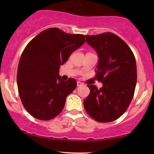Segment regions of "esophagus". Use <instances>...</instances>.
I'll use <instances>...</instances> for the list:
<instances>
[{
  "instance_id": "34e87169",
  "label": "esophagus",
  "mask_w": 154,
  "mask_h": 154,
  "mask_svg": "<svg viewBox=\"0 0 154 154\" xmlns=\"http://www.w3.org/2000/svg\"><path fill=\"white\" fill-rule=\"evenodd\" d=\"M81 85H82V83L79 82V81H77V87H79V86H81Z\"/></svg>"
}]
</instances>
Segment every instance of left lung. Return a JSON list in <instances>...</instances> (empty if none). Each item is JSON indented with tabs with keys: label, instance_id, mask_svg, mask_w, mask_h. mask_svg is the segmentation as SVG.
Returning a JSON list of instances; mask_svg holds the SVG:
<instances>
[{
	"label": "left lung",
	"instance_id": "left-lung-1",
	"mask_svg": "<svg viewBox=\"0 0 154 154\" xmlns=\"http://www.w3.org/2000/svg\"><path fill=\"white\" fill-rule=\"evenodd\" d=\"M85 38L98 54L95 77L103 87L88 85L91 92L84 100L85 109L100 122L114 121L126 111L133 98L137 82L135 56L128 44L114 33Z\"/></svg>",
	"mask_w": 154,
	"mask_h": 154
}]
</instances>
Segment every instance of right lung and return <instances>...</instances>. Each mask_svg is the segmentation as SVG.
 <instances>
[{
	"label": "right lung",
	"instance_id": "add662e5",
	"mask_svg": "<svg viewBox=\"0 0 154 154\" xmlns=\"http://www.w3.org/2000/svg\"><path fill=\"white\" fill-rule=\"evenodd\" d=\"M85 42L83 35L49 28L24 48L17 70V86L23 106L35 118L50 120L63 110L77 82L73 78L62 80L59 75L60 66Z\"/></svg>",
	"mask_w": 154,
	"mask_h": 154
}]
</instances>
